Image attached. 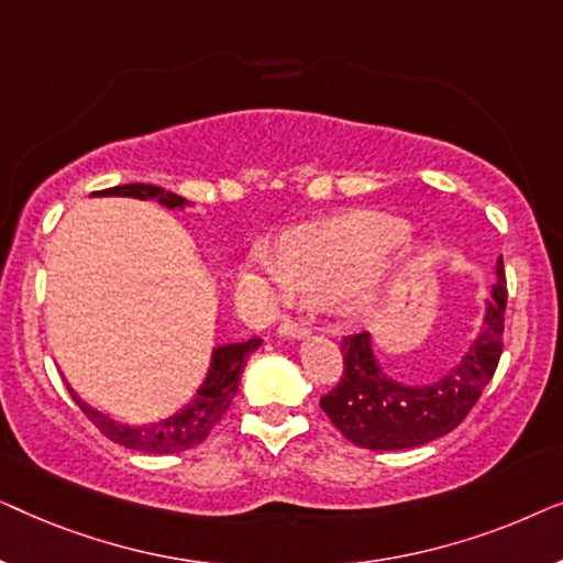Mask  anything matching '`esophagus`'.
<instances>
[{"instance_id": "34e87169", "label": "esophagus", "mask_w": 563, "mask_h": 563, "mask_svg": "<svg viewBox=\"0 0 563 563\" xmlns=\"http://www.w3.org/2000/svg\"><path fill=\"white\" fill-rule=\"evenodd\" d=\"M307 333H310V322L299 318H284L279 325V335L284 338H305Z\"/></svg>"}]
</instances>
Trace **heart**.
Listing matches in <instances>:
<instances>
[{"mask_svg": "<svg viewBox=\"0 0 563 563\" xmlns=\"http://www.w3.org/2000/svg\"><path fill=\"white\" fill-rule=\"evenodd\" d=\"M402 220L376 212H353L343 218L302 225L284 235L282 249H256L258 268L276 297L341 299L349 310H366L374 302L366 276L382 258L402 243Z\"/></svg>", "mask_w": 563, "mask_h": 563, "instance_id": "obj_1", "label": "heart"}]
</instances>
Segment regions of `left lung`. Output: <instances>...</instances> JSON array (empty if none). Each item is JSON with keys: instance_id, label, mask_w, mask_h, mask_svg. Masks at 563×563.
<instances>
[{"instance_id": "1", "label": "left lung", "mask_w": 563, "mask_h": 563, "mask_svg": "<svg viewBox=\"0 0 563 563\" xmlns=\"http://www.w3.org/2000/svg\"><path fill=\"white\" fill-rule=\"evenodd\" d=\"M507 279L503 258L492 284L479 335L464 358L430 384H402L376 364L372 335L353 333L341 343L343 376L320 399L330 422L351 443L372 451L426 445L451 433L472 412L503 356Z\"/></svg>"}]
</instances>
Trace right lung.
<instances>
[{"label":"right lung","mask_w":563,"mask_h":563,"mask_svg":"<svg viewBox=\"0 0 563 563\" xmlns=\"http://www.w3.org/2000/svg\"><path fill=\"white\" fill-rule=\"evenodd\" d=\"M95 195L156 199L158 205L168 207V210L187 207V199L174 195V191L153 187V184H122V187L95 191ZM258 345L261 338H251V341L245 343H228L214 349L210 372H207L202 387L197 389L195 399H191L184 410L172 415V418L151 422V426H122V422H114L110 415H102L95 410V407L81 402L71 387H68V391H71L74 402L81 407V412L99 428V433H104L110 441L143 453H179L191 449V445L202 443L205 438L210 435V430L218 426V420L225 415L230 402H233L238 384H241L245 358H249Z\"/></svg>","instance_id":"obj_1"}]
</instances>
